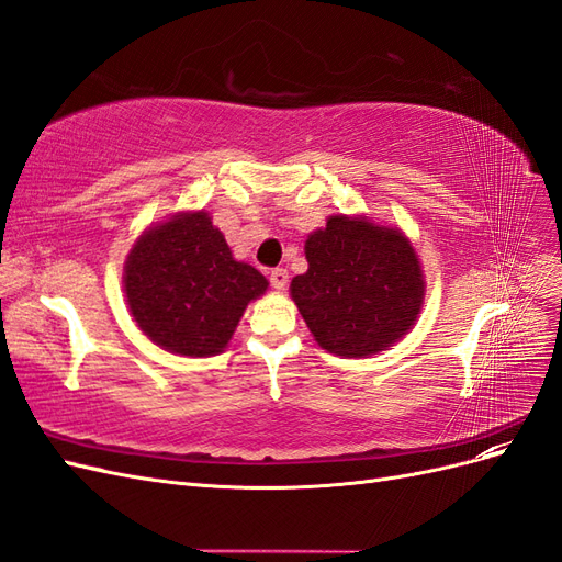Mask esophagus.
<instances>
[{"mask_svg": "<svg viewBox=\"0 0 562 562\" xmlns=\"http://www.w3.org/2000/svg\"><path fill=\"white\" fill-rule=\"evenodd\" d=\"M269 283L274 291H283V288L288 285V271L285 269H271L269 271Z\"/></svg>", "mask_w": 562, "mask_h": 562, "instance_id": "esophagus-1", "label": "esophagus"}]
</instances>
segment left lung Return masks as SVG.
<instances>
[{"mask_svg": "<svg viewBox=\"0 0 562 562\" xmlns=\"http://www.w3.org/2000/svg\"><path fill=\"white\" fill-rule=\"evenodd\" d=\"M304 255L310 269L291 281V295L326 351L363 359L415 326L424 277L401 229L333 215L307 236Z\"/></svg>", "mask_w": 562, "mask_h": 562, "instance_id": "left-lung-1", "label": "left lung"}]
</instances>
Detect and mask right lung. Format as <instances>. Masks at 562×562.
<instances>
[{
  "label": "right lung",
  "mask_w": 562,
  "mask_h": 562,
  "mask_svg": "<svg viewBox=\"0 0 562 562\" xmlns=\"http://www.w3.org/2000/svg\"><path fill=\"white\" fill-rule=\"evenodd\" d=\"M258 269L236 262L209 213H178L149 227L124 265V291L138 328L161 349L215 356L248 302L267 291Z\"/></svg>",
  "instance_id": "obj_1"
}]
</instances>
